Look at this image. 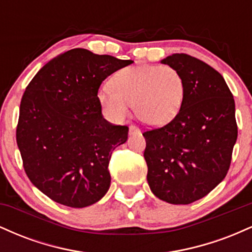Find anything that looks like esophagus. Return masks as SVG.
Returning <instances> with one entry per match:
<instances>
[{"mask_svg":"<svg viewBox=\"0 0 252 252\" xmlns=\"http://www.w3.org/2000/svg\"><path fill=\"white\" fill-rule=\"evenodd\" d=\"M141 132V130L137 128V126H130V128H129V134L130 135H134V134H140Z\"/></svg>","mask_w":252,"mask_h":252,"instance_id":"34e87169","label":"esophagus"}]
</instances>
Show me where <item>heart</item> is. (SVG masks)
<instances>
[{
    "instance_id": "1",
    "label": "heart",
    "mask_w": 252,
    "mask_h": 252,
    "mask_svg": "<svg viewBox=\"0 0 252 252\" xmlns=\"http://www.w3.org/2000/svg\"><path fill=\"white\" fill-rule=\"evenodd\" d=\"M111 88L98 91V102L109 118L121 121L134 105L136 116L144 124L161 126L174 120L185 96L184 78L168 65H134L118 71L110 80Z\"/></svg>"
}]
</instances>
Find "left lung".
<instances>
[{"instance_id": "1", "label": "left lung", "mask_w": 252, "mask_h": 252, "mask_svg": "<svg viewBox=\"0 0 252 252\" xmlns=\"http://www.w3.org/2000/svg\"><path fill=\"white\" fill-rule=\"evenodd\" d=\"M184 78L185 96L173 121L144 131L149 187L161 200L187 205L218 186L237 141L235 99L218 71L185 53L161 60Z\"/></svg>"}]
</instances>
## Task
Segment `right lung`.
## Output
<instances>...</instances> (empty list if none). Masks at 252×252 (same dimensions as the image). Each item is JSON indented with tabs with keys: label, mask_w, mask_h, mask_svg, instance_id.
<instances>
[{
	"label": "right lung",
	"mask_w": 252,
	"mask_h": 252,
	"mask_svg": "<svg viewBox=\"0 0 252 252\" xmlns=\"http://www.w3.org/2000/svg\"><path fill=\"white\" fill-rule=\"evenodd\" d=\"M131 63L74 48L46 63L26 88L17 147L32 184L53 201L82 209L108 192L110 158L129 128L103 117L98 89Z\"/></svg>",
	"instance_id": "1"
}]
</instances>
